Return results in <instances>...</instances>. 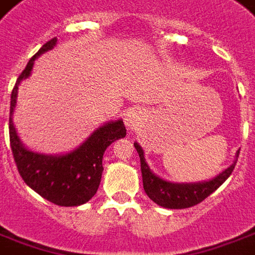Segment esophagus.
I'll use <instances>...</instances> for the list:
<instances>
[{
  "instance_id": "obj_1",
  "label": "esophagus",
  "mask_w": 255,
  "mask_h": 255,
  "mask_svg": "<svg viewBox=\"0 0 255 255\" xmlns=\"http://www.w3.org/2000/svg\"><path fill=\"white\" fill-rule=\"evenodd\" d=\"M145 120V113L139 108H132L129 109L124 116V124L128 129H136L140 127V124Z\"/></svg>"
}]
</instances>
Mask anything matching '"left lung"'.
I'll return each mask as SVG.
<instances>
[{
    "label": "left lung",
    "instance_id": "8db88e82",
    "mask_svg": "<svg viewBox=\"0 0 255 255\" xmlns=\"http://www.w3.org/2000/svg\"><path fill=\"white\" fill-rule=\"evenodd\" d=\"M133 146L139 154L142 181H143V189H145L146 195L158 206L165 208H174V210L193 207L196 204L203 202L213 192H215L232 174L236 161H238V157H239V150H238L232 164L222 172H220L217 177L207 179V181H202V182L200 181L199 182H171V181L160 178L150 170L149 164L146 163L145 152L138 142H135Z\"/></svg>",
    "mask_w": 255,
    "mask_h": 255
}]
</instances>
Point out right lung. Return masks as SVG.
<instances>
[{
    "mask_svg": "<svg viewBox=\"0 0 255 255\" xmlns=\"http://www.w3.org/2000/svg\"><path fill=\"white\" fill-rule=\"evenodd\" d=\"M58 42L55 37L40 48L26 69L19 76L10 95L9 139L17 171L23 181L48 202L76 207L90 202L95 196L102 178L103 153L115 140L124 138L127 129L123 120L108 122L98 127L90 136L73 149L62 154H45L24 146L13 126V112L17 103V90L23 80L30 77L35 59L51 51Z\"/></svg>",
    "mask_w": 255,
    "mask_h": 255,
    "instance_id": "add662e5",
    "label": "right lung"
}]
</instances>
